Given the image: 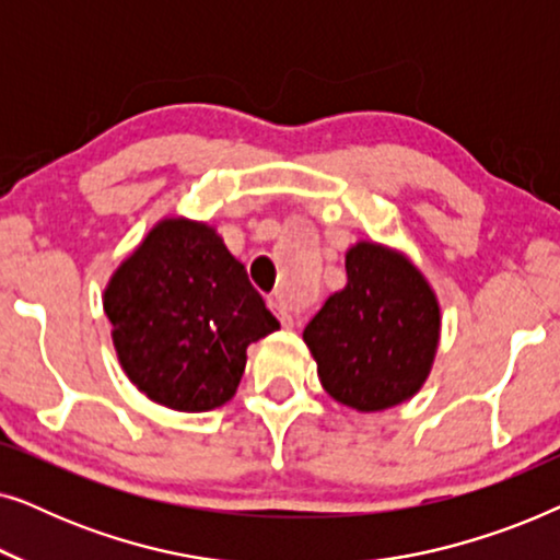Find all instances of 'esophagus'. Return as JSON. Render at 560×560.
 Returning <instances> with one entry per match:
<instances>
[{"label":"esophagus","mask_w":560,"mask_h":560,"mask_svg":"<svg viewBox=\"0 0 560 560\" xmlns=\"http://www.w3.org/2000/svg\"><path fill=\"white\" fill-rule=\"evenodd\" d=\"M267 305H270V308L275 311V316H278L282 328H293L295 326V318L290 316L288 308H285V305H282L280 298H270V301H267Z\"/></svg>","instance_id":"esophagus-1"}]
</instances>
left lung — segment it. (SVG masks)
I'll return each mask as SVG.
<instances>
[{
	"label": "left lung",
	"instance_id": "left-lung-1",
	"mask_svg": "<svg viewBox=\"0 0 560 560\" xmlns=\"http://www.w3.org/2000/svg\"><path fill=\"white\" fill-rule=\"evenodd\" d=\"M441 311L418 267L397 252L359 242L347 252V288L303 331L334 400L374 412L408 400L439 349Z\"/></svg>",
	"mask_w": 560,
	"mask_h": 560
}]
</instances>
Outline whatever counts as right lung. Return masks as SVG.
<instances>
[{"label":"right lung","instance_id":"add662e5","mask_svg":"<svg viewBox=\"0 0 560 560\" xmlns=\"http://www.w3.org/2000/svg\"><path fill=\"white\" fill-rule=\"evenodd\" d=\"M104 311L127 377L183 412L232 400L247 347L280 328L221 236L188 219L144 236L109 280Z\"/></svg>","mask_w":560,"mask_h":560}]
</instances>
